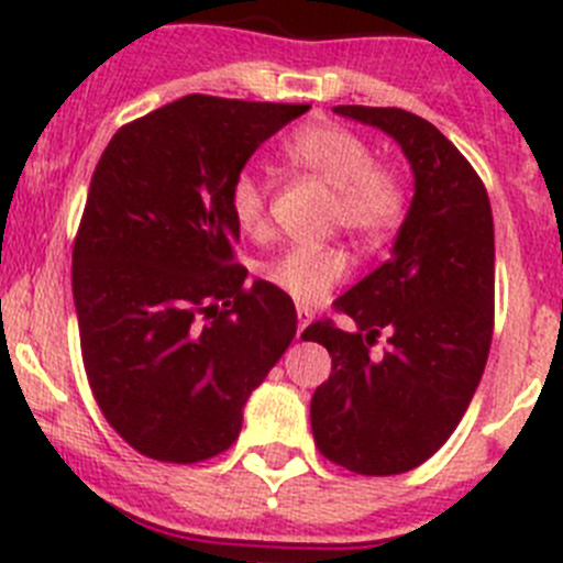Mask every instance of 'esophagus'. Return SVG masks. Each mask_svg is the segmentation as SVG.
I'll return each mask as SVG.
<instances>
[{"mask_svg": "<svg viewBox=\"0 0 563 563\" xmlns=\"http://www.w3.org/2000/svg\"><path fill=\"white\" fill-rule=\"evenodd\" d=\"M308 322H311V311H308L306 306H297V336H302V331L308 328Z\"/></svg>", "mask_w": 563, "mask_h": 563, "instance_id": "1", "label": "esophagus"}]
</instances>
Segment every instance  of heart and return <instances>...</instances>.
I'll list each match as a JSON object with an SVG mask.
<instances>
[{
    "label": "heart",
    "mask_w": 563,
    "mask_h": 563,
    "mask_svg": "<svg viewBox=\"0 0 563 563\" xmlns=\"http://www.w3.org/2000/svg\"><path fill=\"white\" fill-rule=\"evenodd\" d=\"M283 159L300 174L333 187L331 227H342L364 244L382 241L407 216V185L401 174L376 159L373 145L336 123L294 129L283 143ZM230 216L244 235L261 238L269 227L266 187L250 170L232 179ZM347 252L333 244H291L263 266V277L291 300L313 306L347 275Z\"/></svg>",
    "instance_id": "obj_1"
}]
</instances>
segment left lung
<instances>
[{
  "mask_svg": "<svg viewBox=\"0 0 563 563\" xmlns=\"http://www.w3.org/2000/svg\"><path fill=\"white\" fill-rule=\"evenodd\" d=\"M333 111L387 131L415 174L393 257L333 302L356 331L333 319L302 331L331 353L311 398L319 454L389 477L427 463L477 393L494 336V216L477 170L429 120L389 106ZM384 330L388 347L373 357Z\"/></svg>",
  "mask_w": 563,
  "mask_h": 563,
  "instance_id": "1",
  "label": "left lung"
}]
</instances>
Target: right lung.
<instances>
[{"label": "right lung", "instance_id": "right-lung-1", "mask_svg": "<svg viewBox=\"0 0 563 563\" xmlns=\"http://www.w3.org/2000/svg\"><path fill=\"white\" fill-rule=\"evenodd\" d=\"M306 103L187 95L125 123L92 174L73 244L89 387L109 427L159 463H201L297 333L288 294L246 286L230 185Z\"/></svg>", "mask_w": 563, "mask_h": 563}]
</instances>
